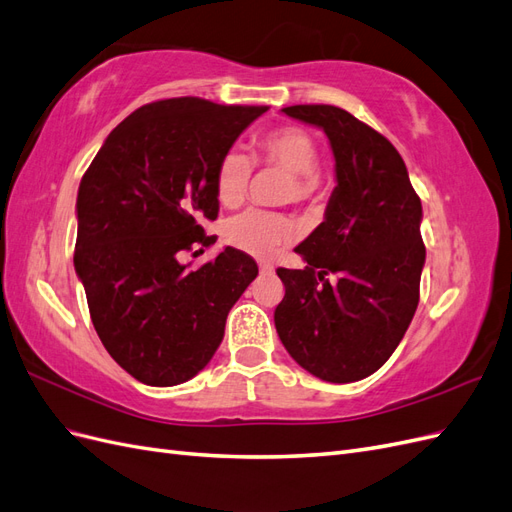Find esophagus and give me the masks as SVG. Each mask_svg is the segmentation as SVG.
Returning a JSON list of instances; mask_svg holds the SVG:
<instances>
[{
    "instance_id": "1",
    "label": "esophagus",
    "mask_w": 512,
    "mask_h": 512,
    "mask_svg": "<svg viewBox=\"0 0 512 512\" xmlns=\"http://www.w3.org/2000/svg\"><path fill=\"white\" fill-rule=\"evenodd\" d=\"M257 266H259V270L264 272V274H272L274 272V266L270 264V261H266V259H259Z\"/></svg>"
}]
</instances>
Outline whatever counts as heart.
I'll use <instances>...</instances> for the list:
<instances>
[{
    "mask_svg": "<svg viewBox=\"0 0 512 512\" xmlns=\"http://www.w3.org/2000/svg\"><path fill=\"white\" fill-rule=\"evenodd\" d=\"M257 160L289 173L285 197L313 201L319 193V148L315 139L298 126H279L257 139ZM253 175V160L238 150H229L218 160L214 191L225 208L244 201ZM227 244L251 255H268L294 236V223L285 214L251 208L231 216L223 227Z\"/></svg>",
    "mask_w": 512,
    "mask_h": 512,
    "instance_id": "obj_1",
    "label": "heart"
}]
</instances>
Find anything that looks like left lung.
<instances>
[{"instance_id": "1", "label": "left lung", "mask_w": 512, "mask_h": 512, "mask_svg": "<svg viewBox=\"0 0 512 512\" xmlns=\"http://www.w3.org/2000/svg\"><path fill=\"white\" fill-rule=\"evenodd\" d=\"M283 113L330 139L337 186L326 218L296 246L304 270L279 268L276 332L302 369L332 384L369 377L392 356L420 298L422 206L397 148L332 105Z\"/></svg>"}]
</instances>
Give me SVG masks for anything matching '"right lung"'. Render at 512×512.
I'll use <instances>...</instances> for the list:
<instances>
[{"label":"right lung","mask_w":512,"mask_h":512,"mask_svg":"<svg viewBox=\"0 0 512 512\" xmlns=\"http://www.w3.org/2000/svg\"><path fill=\"white\" fill-rule=\"evenodd\" d=\"M266 111L195 96L150 102L111 130L83 173L75 270L102 345L141 384L175 386L206 367L257 276L238 248L199 268L182 253L216 242L203 221L218 216V160Z\"/></svg>","instance_id":"add662e5"}]
</instances>
